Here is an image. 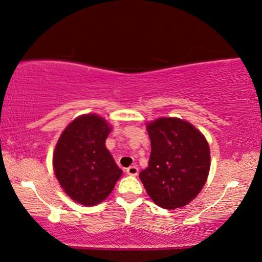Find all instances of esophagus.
I'll use <instances>...</instances> for the list:
<instances>
[{
    "mask_svg": "<svg viewBox=\"0 0 262 262\" xmlns=\"http://www.w3.org/2000/svg\"><path fill=\"white\" fill-rule=\"evenodd\" d=\"M126 173L128 175H132V177H136L139 174V168L136 166H130L126 169Z\"/></svg>",
    "mask_w": 262,
    "mask_h": 262,
    "instance_id": "34e87169",
    "label": "esophagus"
}]
</instances>
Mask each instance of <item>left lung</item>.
<instances>
[{"label": "left lung", "instance_id": "obj_1", "mask_svg": "<svg viewBox=\"0 0 262 262\" xmlns=\"http://www.w3.org/2000/svg\"><path fill=\"white\" fill-rule=\"evenodd\" d=\"M147 130L151 151L140 179L148 195L165 209L188 205L208 177V142L194 126L177 118L158 119Z\"/></svg>", "mask_w": 262, "mask_h": 262}]
</instances>
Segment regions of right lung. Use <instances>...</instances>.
I'll use <instances>...</instances> for the list:
<instances>
[{"label": "right lung", "instance_id": "add662e5", "mask_svg": "<svg viewBox=\"0 0 262 262\" xmlns=\"http://www.w3.org/2000/svg\"><path fill=\"white\" fill-rule=\"evenodd\" d=\"M109 132L106 120L88 114L68 124L58 139L54 171L64 192L79 204L102 202L122 175L104 144Z\"/></svg>", "mask_w": 262, "mask_h": 262}]
</instances>
